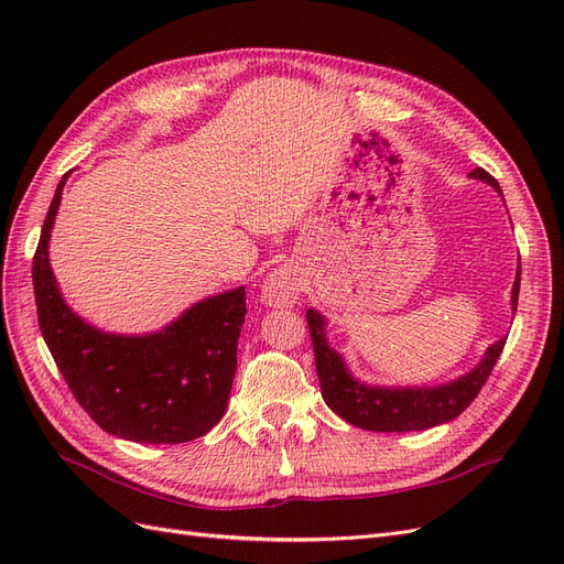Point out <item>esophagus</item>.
I'll use <instances>...</instances> for the list:
<instances>
[{
  "label": "esophagus",
  "instance_id": "obj_1",
  "mask_svg": "<svg viewBox=\"0 0 564 564\" xmlns=\"http://www.w3.org/2000/svg\"><path fill=\"white\" fill-rule=\"evenodd\" d=\"M261 299L272 305V308H284V305H294L299 299V292L294 282L289 280L284 272H272L268 280L263 282L261 289Z\"/></svg>",
  "mask_w": 564,
  "mask_h": 564
}]
</instances>
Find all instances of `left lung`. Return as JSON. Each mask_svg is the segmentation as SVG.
I'll list each match as a JSON object with an SVG mask.
<instances>
[{"label":"left lung","instance_id":"1","mask_svg":"<svg viewBox=\"0 0 564 564\" xmlns=\"http://www.w3.org/2000/svg\"><path fill=\"white\" fill-rule=\"evenodd\" d=\"M470 178L489 183L501 197V187L497 178L489 176L485 169H473ZM518 294H520V265L513 282V294H510V305H513V315L518 311ZM308 319V329L313 338L315 350V367L317 379L322 388V398L327 402L332 412L340 419L357 425L362 431L373 433H406V431H425L433 425L447 423L456 419L464 409L477 398V392L489 379V373L497 365L499 355L506 346V338H499L485 350V357L477 362L468 373L458 377L449 383L440 386H369L365 381H357L344 355L336 352L327 340V319L317 311L305 313Z\"/></svg>","mask_w":564,"mask_h":564}]
</instances>
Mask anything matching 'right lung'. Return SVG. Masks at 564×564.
I'll return each instance as SVG.
<instances>
[{"instance_id": "right-lung-1", "label": "right lung", "mask_w": 564, "mask_h": 564, "mask_svg": "<svg viewBox=\"0 0 564 564\" xmlns=\"http://www.w3.org/2000/svg\"><path fill=\"white\" fill-rule=\"evenodd\" d=\"M67 176L51 199L32 261L40 329L56 367L84 412L115 437L145 445L202 437L230 400L247 315L245 286L197 301L160 332L129 336L96 329L63 301L48 263Z\"/></svg>"}]
</instances>
